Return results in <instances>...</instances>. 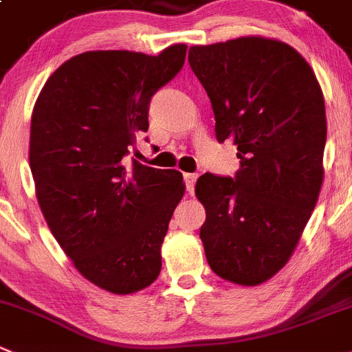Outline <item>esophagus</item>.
<instances>
[{
  "mask_svg": "<svg viewBox=\"0 0 352 352\" xmlns=\"http://www.w3.org/2000/svg\"><path fill=\"white\" fill-rule=\"evenodd\" d=\"M197 178H199V174L197 173H186L185 174V183H186V190H188V193H193V190H195Z\"/></svg>",
  "mask_w": 352,
  "mask_h": 352,
  "instance_id": "obj_1",
  "label": "esophagus"
}]
</instances>
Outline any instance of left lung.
Wrapping results in <instances>:
<instances>
[{
  "label": "left lung",
  "mask_w": 352,
  "mask_h": 352,
  "mask_svg": "<svg viewBox=\"0 0 352 352\" xmlns=\"http://www.w3.org/2000/svg\"><path fill=\"white\" fill-rule=\"evenodd\" d=\"M188 62L212 103L217 142L232 140L240 159L233 178L197 182L207 263L228 282L259 285L290 259L320 195L323 93L309 63L276 39L192 46Z\"/></svg>",
  "instance_id": "1"
}]
</instances>
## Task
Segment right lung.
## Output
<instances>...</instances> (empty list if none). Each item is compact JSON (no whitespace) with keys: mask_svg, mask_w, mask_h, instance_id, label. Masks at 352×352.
Segmentation results:
<instances>
[{"mask_svg":"<svg viewBox=\"0 0 352 352\" xmlns=\"http://www.w3.org/2000/svg\"><path fill=\"white\" fill-rule=\"evenodd\" d=\"M185 56L186 45L157 56L81 53L50 76L32 110L29 162L43 216L79 273L112 294L152 285L162 267L183 174L126 157Z\"/></svg>","mask_w":352,"mask_h":352,"instance_id":"add662e5","label":"right lung"}]
</instances>
